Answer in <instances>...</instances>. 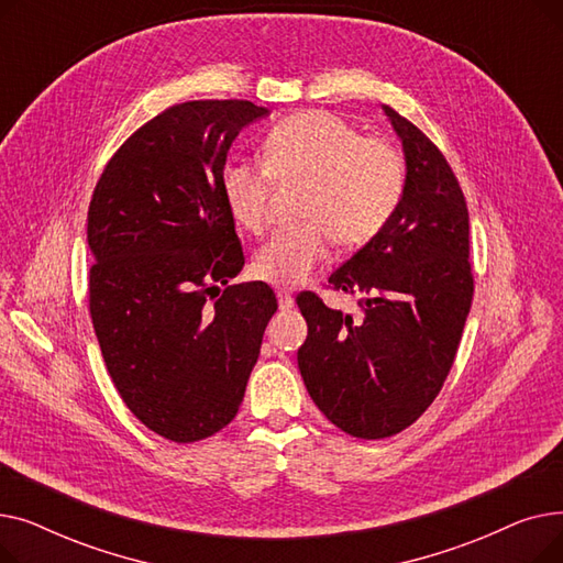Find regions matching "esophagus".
<instances>
[{"label":"esophagus","mask_w":563,"mask_h":563,"mask_svg":"<svg viewBox=\"0 0 563 563\" xmlns=\"http://www.w3.org/2000/svg\"><path fill=\"white\" fill-rule=\"evenodd\" d=\"M278 306H280V310H291L294 297L289 291H278Z\"/></svg>","instance_id":"esophagus-1"}]
</instances>
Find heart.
I'll use <instances>...</instances> for the list:
<instances>
[{
  "label": "heart",
  "instance_id": "obj_1",
  "mask_svg": "<svg viewBox=\"0 0 563 563\" xmlns=\"http://www.w3.org/2000/svg\"><path fill=\"white\" fill-rule=\"evenodd\" d=\"M264 166L232 159L221 170V191L232 219L260 232L269 221L274 180L308 177L299 217L278 230L255 260L253 272L276 287L306 283L329 257L331 242L367 244L395 214L404 194V162L380 139L361 136L338 113L308 109L287 115L262 143Z\"/></svg>",
  "mask_w": 563,
  "mask_h": 563
}]
</instances>
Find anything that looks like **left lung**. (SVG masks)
<instances>
[{
    "instance_id": "1",
    "label": "left lung",
    "mask_w": 563,
    "mask_h": 563,
    "mask_svg": "<svg viewBox=\"0 0 563 563\" xmlns=\"http://www.w3.org/2000/svg\"><path fill=\"white\" fill-rule=\"evenodd\" d=\"M406 180L390 221L329 283L361 294V317L297 299L308 321L299 369L317 408L349 435L378 440L416 422L445 383L472 303L470 219L438 147L383 104Z\"/></svg>"
}]
</instances>
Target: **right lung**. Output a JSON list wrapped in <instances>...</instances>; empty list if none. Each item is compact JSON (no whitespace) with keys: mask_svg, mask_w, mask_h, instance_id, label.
<instances>
[{"mask_svg":"<svg viewBox=\"0 0 563 563\" xmlns=\"http://www.w3.org/2000/svg\"><path fill=\"white\" fill-rule=\"evenodd\" d=\"M264 115L249 100L162 111L118 147L88 205L102 358L128 408L173 442L232 422L278 310L266 283L228 285L244 253L221 170L236 134Z\"/></svg>","mask_w":563,"mask_h":563,"instance_id":"add662e5","label":"right lung"}]
</instances>
